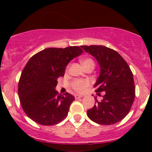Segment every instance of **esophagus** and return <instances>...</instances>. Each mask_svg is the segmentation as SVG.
I'll return each instance as SVG.
<instances>
[{"instance_id":"esophagus-1","label":"esophagus","mask_w":152,"mask_h":152,"mask_svg":"<svg viewBox=\"0 0 152 152\" xmlns=\"http://www.w3.org/2000/svg\"><path fill=\"white\" fill-rule=\"evenodd\" d=\"M80 98H82V96H80V95H75V99H79Z\"/></svg>"}]
</instances>
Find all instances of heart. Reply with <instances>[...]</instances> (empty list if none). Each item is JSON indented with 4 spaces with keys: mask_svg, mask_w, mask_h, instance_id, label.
Segmentation results:
<instances>
[{
    "mask_svg": "<svg viewBox=\"0 0 152 152\" xmlns=\"http://www.w3.org/2000/svg\"><path fill=\"white\" fill-rule=\"evenodd\" d=\"M82 65L84 66L89 65V64H94L93 61L90 59H85L81 61ZM90 85V82L88 80H75L72 82L71 86L76 91L79 93H82L87 89V87Z\"/></svg>",
    "mask_w": 152,
    "mask_h": 152,
    "instance_id": "heart-1",
    "label": "heart"
}]
</instances>
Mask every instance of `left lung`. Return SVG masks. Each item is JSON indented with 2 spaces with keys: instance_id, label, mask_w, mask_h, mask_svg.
<instances>
[{
  "instance_id": "8db88e82",
  "label": "left lung",
  "mask_w": 152,
  "mask_h": 152,
  "mask_svg": "<svg viewBox=\"0 0 152 152\" xmlns=\"http://www.w3.org/2000/svg\"><path fill=\"white\" fill-rule=\"evenodd\" d=\"M81 47L97 60L100 73L94 87L96 92L105 93L100 102L95 98L96 103L87 110V116L103 125L121 121L129 112L135 96L133 74L128 64L117 51L104 45Z\"/></svg>"
}]
</instances>
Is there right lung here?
Segmentation results:
<instances>
[{"label":"right lung","mask_w":152,"mask_h":152,"mask_svg":"<svg viewBox=\"0 0 152 152\" xmlns=\"http://www.w3.org/2000/svg\"><path fill=\"white\" fill-rule=\"evenodd\" d=\"M78 46L49 48L34 55L21 73L18 95L29 118L41 125L59 124L66 118L74 96L56 90L57 80L64 76L69 62L81 55Z\"/></svg>","instance_id":"right-lung-1"}]
</instances>
